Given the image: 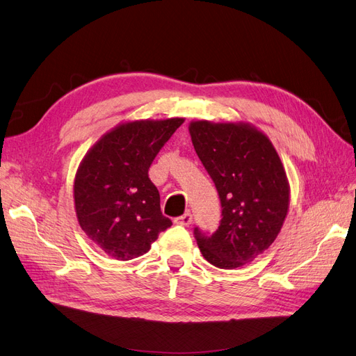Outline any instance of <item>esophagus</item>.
<instances>
[{
	"label": "esophagus",
	"mask_w": 356,
	"mask_h": 356,
	"mask_svg": "<svg viewBox=\"0 0 356 356\" xmlns=\"http://www.w3.org/2000/svg\"><path fill=\"white\" fill-rule=\"evenodd\" d=\"M175 223H176V225H180V226H189V225L192 223V214L188 211V213H185V214H181V216L176 217Z\"/></svg>",
	"instance_id": "1"
}]
</instances>
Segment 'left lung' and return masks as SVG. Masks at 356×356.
Listing matches in <instances>:
<instances>
[{
  "label": "left lung",
  "mask_w": 356,
  "mask_h": 356,
  "mask_svg": "<svg viewBox=\"0 0 356 356\" xmlns=\"http://www.w3.org/2000/svg\"><path fill=\"white\" fill-rule=\"evenodd\" d=\"M189 133L222 205L219 227H195V239L216 268H241L281 231L290 201L285 170L268 137L248 124L195 121Z\"/></svg>",
  "instance_id": "obj_1"
}]
</instances>
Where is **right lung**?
I'll return each mask as SVG.
<instances>
[{"instance_id":"right-lung-1","label":"right lung","mask_w":356,"mask_h":356,"mask_svg":"<svg viewBox=\"0 0 356 356\" xmlns=\"http://www.w3.org/2000/svg\"><path fill=\"white\" fill-rule=\"evenodd\" d=\"M181 124L183 118L121 124L84 156L74 185L76 217L109 257L131 260L145 254L171 226L147 171Z\"/></svg>"}]
</instances>
